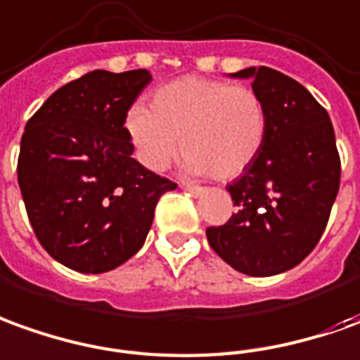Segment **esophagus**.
Here are the masks:
<instances>
[{"label": "esophagus", "instance_id": "obj_1", "mask_svg": "<svg viewBox=\"0 0 360 360\" xmlns=\"http://www.w3.org/2000/svg\"><path fill=\"white\" fill-rule=\"evenodd\" d=\"M184 190L192 195H202L205 192V188H202V186H184Z\"/></svg>", "mask_w": 360, "mask_h": 360}]
</instances>
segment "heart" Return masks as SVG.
<instances>
[{
    "mask_svg": "<svg viewBox=\"0 0 360 360\" xmlns=\"http://www.w3.org/2000/svg\"><path fill=\"white\" fill-rule=\"evenodd\" d=\"M123 125L139 162L150 172H165L182 141L188 174L231 180L260 155L269 113L252 88L184 76L160 86L150 109L141 103L129 108Z\"/></svg>",
    "mask_w": 360,
    "mask_h": 360,
    "instance_id": "obj_1",
    "label": "heart"
}]
</instances>
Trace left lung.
I'll use <instances>...</instances> for the list:
<instances>
[{
	"instance_id": "8db88e82",
	"label": "left lung",
	"mask_w": 360,
	"mask_h": 360,
	"mask_svg": "<svg viewBox=\"0 0 360 360\" xmlns=\"http://www.w3.org/2000/svg\"><path fill=\"white\" fill-rule=\"evenodd\" d=\"M231 78L252 80L269 135L257 160L227 184L237 213L205 235L235 270L274 276L300 264L326 231L341 178L335 133L326 109L286 74L251 66Z\"/></svg>"
}]
</instances>
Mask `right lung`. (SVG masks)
<instances>
[{"label": "right lung", "mask_w": 360, "mask_h": 360, "mask_svg": "<svg viewBox=\"0 0 360 360\" xmlns=\"http://www.w3.org/2000/svg\"><path fill=\"white\" fill-rule=\"evenodd\" d=\"M148 70H94L62 86L27 121L17 180L52 259L84 274L117 269L143 247L168 178L137 162L125 113Z\"/></svg>", "instance_id": "add662e5"}]
</instances>
